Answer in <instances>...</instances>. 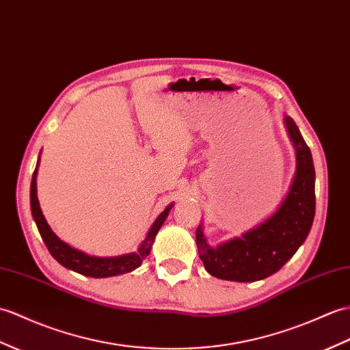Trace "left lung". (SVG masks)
<instances>
[{
    "label": "left lung",
    "instance_id": "left-lung-1",
    "mask_svg": "<svg viewBox=\"0 0 350 350\" xmlns=\"http://www.w3.org/2000/svg\"><path fill=\"white\" fill-rule=\"evenodd\" d=\"M297 153V172L286 198L265 222L219 246L206 241L202 226L195 232L206 270L217 279L256 282L278 273L306 241L314 217V167L297 124L285 118Z\"/></svg>",
    "mask_w": 350,
    "mask_h": 350
}]
</instances>
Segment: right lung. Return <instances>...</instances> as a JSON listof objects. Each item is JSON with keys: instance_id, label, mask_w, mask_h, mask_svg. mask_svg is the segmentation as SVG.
Masks as SVG:
<instances>
[{"instance_id": "1", "label": "right lung", "mask_w": 350, "mask_h": 350, "mask_svg": "<svg viewBox=\"0 0 350 350\" xmlns=\"http://www.w3.org/2000/svg\"><path fill=\"white\" fill-rule=\"evenodd\" d=\"M37 167H38V164H37ZM36 178H37V168L34 170V174H32V180H31V212H32V217H34L38 232H40V235H42L46 247L49 249L51 255L61 265H64L65 268H70V270L76 271V273L88 275V278H98V279L111 278V275L125 274V273L135 270L137 267H140L143 259L150 254L152 243H153V240H155V235L158 234L162 224L165 222L168 212L173 207V204L167 206L164 212H162L157 217V221L153 222V225L150 226L148 237L144 239L142 246L138 247V250L134 252V254H126V255L113 256V258L89 256V255L83 254V252L68 246L67 243H64L58 237V235L52 231L51 226H49V224L46 222V219L42 213V208H40V204H38Z\"/></svg>"}]
</instances>
